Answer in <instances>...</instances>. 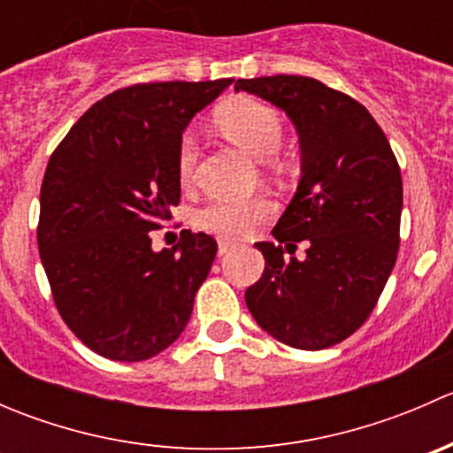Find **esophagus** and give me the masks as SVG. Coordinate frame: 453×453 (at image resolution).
Here are the masks:
<instances>
[{
	"mask_svg": "<svg viewBox=\"0 0 453 453\" xmlns=\"http://www.w3.org/2000/svg\"><path fill=\"white\" fill-rule=\"evenodd\" d=\"M234 250V245L227 243V241H219V256H226Z\"/></svg>",
	"mask_w": 453,
	"mask_h": 453,
	"instance_id": "34e87169",
	"label": "esophagus"
}]
</instances>
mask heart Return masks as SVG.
<instances>
[{
	"label": "heart",
	"instance_id": "heart-1",
	"mask_svg": "<svg viewBox=\"0 0 453 453\" xmlns=\"http://www.w3.org/2000/svg\"><path fill=\"white\" fill-rule=\"evenodd\" d=\"M217 125L236 146L256 159H267L282 144V118L269 104L252 98H239L217 111ZM199 157V142L193 131H186L177 144V173L181 181H190ZM272 214L267 199H212L199 210L197 223L205 232L241 239Z\"/></svg>",
	"mask_w": 453,
	"mask_h": 453
}]
</instances>
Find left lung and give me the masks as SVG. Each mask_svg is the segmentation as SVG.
<instances>
[{
  "label": "left lung",
  "mask_w": 453,
  "mask_h": 453,
  "mask_svg": "<svg viewBox=\"0 0 453 453\" xmlns=\"http://www.w3.org/2000/svg\"><path fill=\"white\" fill-rule=\"evenodd\" d=\"M294 122L303 153L298 190L260 241L265 272L245 291L263 331L300 350L353 335L377 304L399 252L403 184L395 153L368 109L309 76L241 79ZM307 240L308 258H284ZM286 248L282 249L281 245Z\"/></svg>",
  "instance_id": "1"
}]
</instances>
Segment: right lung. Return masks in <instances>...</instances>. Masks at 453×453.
I'll list each match as a JSON object with an SVG mask.
<instances>
[{
    "instance_id": "1",
    "label": "right lung",
    "mask_w": 453,
    "mask_h": 453,
    "mask_svg": "<svg viewBox=\"0 0 453 453\" xmlns=\"http://www.w3.org/2000/svg\"><path fill=\"white\" fill-rule=\"evenodd\" d=\"M234 81L142 83L89 107L57 146L41 186L36 241L54 303L74 335L113 362H144L184 333L217 241L184 230L155 252L180 203L177 144Z\"/></svg>"
}]
</instances>
